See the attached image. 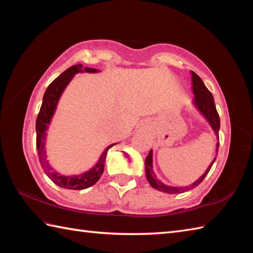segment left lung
I'll list each match as a JSON object with an SVG mask.
<instances>
[{"label": "left lung", "instance_id": "obj_1", "mask_svg": "<svg viewBox=\"0 0 253 253\" xmlns=\"http://www.w3.org/2000/svg\"><path fill=\"white\" fill-rule=\"evenodd\" d=\"M191 77H192V90H193V95L195 98L192 100V105L195 106V109L200 113V114L204 117L210 127L212 128V130L215 133L216 138L218 139V130H219V117L217 114L215 104H214V98L212 93L210 92L209 89L206 87V84H203L202 79L198 76L196 73L191 72ZM218 141L216 142V149H215V155H217V150H218ZM216 157L213 159V161L210 163L209 168L204 171L203 175L199 177V178L193 181L191 185L189 186H182V187H174V186H169L166 185L164 182L159 179L157 175H155L154 170H153V151L152 149L150 150V152L148 154V157L146 159V162H144V165H146V177L147 180L149 181V184L153 187L154 189H157L159 191L166 192V193H170V195H174V193H182L188 190H191L193 188H196L200 182L204 179V177L208 175V173L211 169L213 163L215 162Z\"/></svg>", "mask_w": 253, "mask_h": 253}]
</instances>
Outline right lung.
Here are the masks:
<instances>
[{
	"label": "right lung",
	"mask_w": 253,
	"mask_h": 253,
	"mask_svg": "<svg viewBox=\"0 0 253 253\" xmlns=\"http://www.w3.org/2000/svg\"><path fill=\"white\" fill-rule=\"evenodd\" d=\"M78 73H100L99 69L84 67L83 64H77L72 67L67 68L65 72H63L56 79L53 80L49 87L45 90L43 99H42V105L39 114L36 122V131H37V150L41 166L43 168L47 177L54 182L55 185L61 188L72 190H83L85 188H89L94 185L100 179V177L104 170V163L107 151L117 143H112L107 146L103 152L101 153L100 158L96 161V163L89 170H85L82 174L66 176L58 173L56 169L52 168L49 163L46 155V136L49 130L50 124L53 116L55 114L56 107L60 101L61 96L66 89L68 84L72 82L74 76Z\"/></svg>",
	"instance_id": "obj_1"
}]
</instances>
